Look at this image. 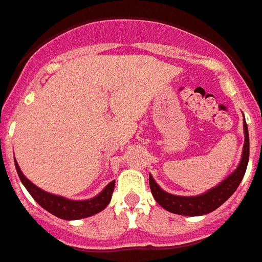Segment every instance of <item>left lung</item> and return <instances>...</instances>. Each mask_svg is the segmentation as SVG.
Returning <instances> with one entry per match:
<instances>
[{
	"label": "left lung",
	"mask_w": 262,
	"mask_h": 262,
	"mask_svg": "<svg viewBox=\"0 0 262 262\" xmlns=\"http://www.w3.org/2000/svg\"><path fill=\"white\" fill-rule=\"evenodd\" d=\"M244 133H245V144H244L241 161H239L237 169L231 175L227 176L223 182H221L218 186L202 195H198V196H178V195H172V193L161 190L160 186L149 175V186L155 201L167 211L187 216L205 215L223 205L238 188L239 183L242 182V178L245 175L246 167H248L249 132L245 118H244Z\"/></svg>",
	"instance_id": "8db88e82"
}]
</instances>
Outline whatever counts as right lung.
I'll list each match as a JSON object with an SVG mask.
<instances>
[{"label":"right lung","instance_id":"add662e5","mask_svg":"<svg viewBox=\"0 0 262 262\" xmlns=\"http://www.w3.org/2000/svg\"><path fill=\"white\" fill-rule=\"evenodd\" d=\"M14 165H16L17 173H18L21 183L24 184L28 192L31 193V196L42 208H46L47 211L54 214L57 218H61V220L66 221L82 220V218H87V216L94 215L97 212L102 211L110 203L113 191H114V184H116V180L110 182L102 190V192H99L97 196L91 198V199H87V201H72V199L54 195V193L47 192V191L39 188L31 180H28L25 178L18 164H17V161H14Z\"/></svg>","mask_w":262,"mask_h":262}]
</instances>
